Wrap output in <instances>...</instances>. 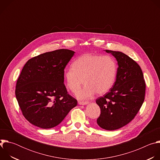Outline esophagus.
Listing matches in <instances>:
<instances>
[{
    "instance_id": "34e87169",
    "label": "esophagus",
    "mask_w": 160,
    "mask_h": 160,
    "mask_svg": "<svg viewBox=\"0 0 160 160\" xmlns=\"http://www.w3.org/2000/svg\"><path fill=\"white\" fill-rule=\"evenodd\" d=\"M78 104H80V105H86V104H88V101H85V102H82V101H78Z\"/></svg>"
}]
</instances>
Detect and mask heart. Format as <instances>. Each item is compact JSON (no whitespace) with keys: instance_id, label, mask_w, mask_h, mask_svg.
Here are the masks:
<instances>
[{"instance_id":"1","label":"heart","mask_w":160,"mask_h":160,"mask_svg":"<svg viewBox=\"0 0 160 160\" xmlns=\"http://www.w3.org/2000/svg\"><path fill=\"white\" fill-rule=\"evenodd\" d=\"M117 75V64L111 57L85 54L77 58L72 68L64 72L66 87L75 93L83 82L85 87L76 94L78 99H87L96 92L99 95L108 92L112 86Z\"/></svg>"}]
</instances>
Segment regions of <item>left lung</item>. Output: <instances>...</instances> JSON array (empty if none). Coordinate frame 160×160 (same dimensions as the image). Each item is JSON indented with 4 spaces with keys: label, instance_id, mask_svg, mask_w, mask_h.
Segmentation results:
<instances>
[{
    "label": "left lung",
    "instance_id": "8db88e82",
    "mask_svg": "<svg viewBox=\"0 0 160 160\" xmlns=\"http://www.w3.org/2000/svg\"><path fill=\"white\" fill-rule=\"evenodd\" d=\"M118 62L117 79L109 92L96 99L101 109L98 125L115 130L128 124L141 108L145 97L146 83L139 65L120 51L105 50Z\"/></svg>",
    "mask_w": 160,
    "mask_h": 160
}]
</instances>
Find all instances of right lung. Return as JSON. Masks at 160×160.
Masks as SVG:
<instances>
[{
    "label": "right lung",
    "mask_w": 160,
    "mask_h": 160,
    "mask_svg": "<svg viewBox=\"0 0 160 160\" xmlns=\"http://www.w3.org/2000/svg\"><path fill=\"white\" fill-rule=\"evenodd\" d=\"M75 52L59 49L29 59L17 80L15 94L25 118L42 128L58 125L77 101L67 92L64 70Z\"/></svg>",
    "instance_id": "obj_1"
}]
</instances>
